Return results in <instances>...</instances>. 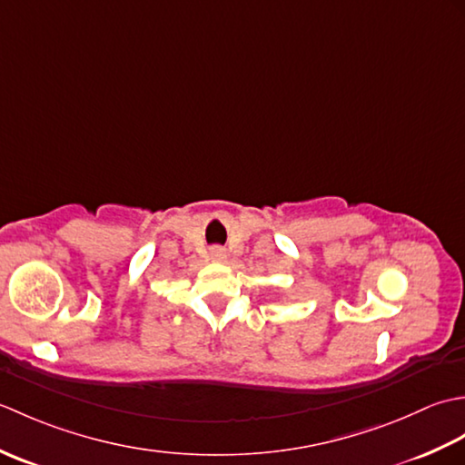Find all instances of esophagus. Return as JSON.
<instances>
[{"instance_id":"34e87169","label":"esophagus","mask_w":465,"mask_h":465,"mask_svg":"<svg viewBox=\"0 0 465 465\" xmlns=\"http://www.w3.org/2000/svg\"><path fill=\"white\" fill-rule=\"evenodd\" d=\"M225 258V250L223 248H212V260L222 262Z\"/></svg>"}]
</instances>
